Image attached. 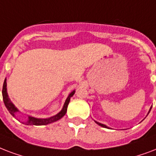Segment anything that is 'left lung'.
<instances>
[{
	"label": "left lung",
	"mask_w": 156,
	"mask_h": 156,
	"mask_svg": "<svg viewBox=\"0 0 156 156\" xmlns=\"http://www.w3.org/2000/svg\"><path fill=\"white\" fill-rule=\"evenodd\" d=\"M151 109H150V111H151ZM150 111H149V112H150ZM95 123H97V124H98V125H100V126H102V127H103V128H107V129H109V128L107 127V125H105V124H101V123H98V122H97V121H95Z\"/></svg>",
	"instance_id": "8db88e82"
}]
</instances>
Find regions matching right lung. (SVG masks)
<instances>
[{
  "mask_svg": "<svg viewBox=\"0 0 156 156\" xmlns=\"http://www.w3.org/2000/svg\"><path fill=\"white\" fill-rule=\"evenodd\" d=\"M7 84H6V78L5 79L4 84H3V88H2V97H3V101H4L5 106L6 107L7 110L9 111V112L13 115V116L15 117V115H16L17 112H19V111L18 110L17 107H15L13 103L11 102L10 99L9 98V96H8V94H7V89H6ZM75 90L70 94L68 95V97L65 101V103L63 105V107L62 109L61 110V112H58V114L54 115V116L49 117V118H46V119H40V118H35V117L32 116H28L27 118V120L26 122H23V124H25L27 125H46V124H51L53 122H55L57 120H58L63 117L66 114L67 110V106L69 104L70 99L74 95Z\"/></svg>",
  "mask_w": 156,
  "mask_h": 156,
  "instance_id": "right-lung-1",
  "label": "right lung"
}]
</instances>
